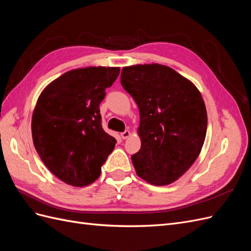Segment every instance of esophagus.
I'll return each mask as SVG.
<instances>
[{
  "label": "esophagus",
  "instance_id": "1",
  "mask_svg": "<svg viewBox=\"0 0 251 251\" xmlns=\"http://www.w3.org/2000/svg\"><path fill=\"white\" fill-rule=\"evenodd\" d=\"M120 136H121V138H123V139H127V138L130 137V136H131V132L126 130V131H125V132L121 133V134H120Z\"/></svg>",
  "mask_w": 251,
  "mask_h": 251
}]
</instances>
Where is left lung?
<instances>
[{
    "label": "left lung",
    "mask_w": 251,
    "mask_h": 251,
    "mask_svg": "<svg viewBox=\"0 0 251 251\" xmlns=\"http://www.w3.org/2000/svg\"><path fill=\"white\" fill-rule=\"evenodd\" d=\"M120 80L140 114L141 148L132 156L136 174L153 185L171 184L196 161L206 136L207 113L200 91L159 64L125 67Z\"/></svg>",
    "instance_id": "left-lung-1"
}]
</instances>
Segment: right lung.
Listing matches in <instances>:
<instances>
[{
    "label": "right lung",
    "mask_w": 251,
    "mask_h": 251,
    "mask_svg": "<svg viewBox=\"0 0 251 251\" xmlns=\"http://www.w3.org/2000/svg\"><path fill=\"white\" fill-rule=\"evenodd\" d=\"M118 67H88L64 73L43 90L32 114L34 148L65 183L87 186L100 176L116 139L101 126L100 104Z\"/></svg>",
    "instance_id": "add662e5"
}]
</instances>
